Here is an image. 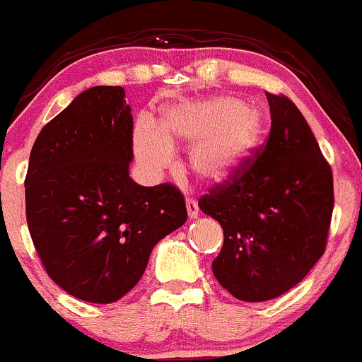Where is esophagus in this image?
<instances>
[{"mask_svg": "<svg viewBox=\"0 0 362 362\" xmlns=\"http://www.w3.org/2000/svg\"><path fill=\"white\" fill-rule=\"evenodd\" d=\"M185 206H187V214L190 220H196L199 216V206H197V202L194 199H187L185 201Z\"/></svg>", "mask_w": 362, "mask_h": 362, "instance_id": "34e87169", "label": "esophagus"}]
</instances>
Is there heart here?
Segmentation results:
<instances>
[{"label":"heart","instance_id":"heart-1","mask_svg":"<svg viewBox=\"0 0 362 362\" xmlns=\"http://www.w3.org/2000/svg\"><path fill=\"white\" fill-rule=\"evenodd\" d=\"M256 111L235 98H213L170 106L163 115V129L144 122L134 130V149L149 172H160L172 161V137L194 142L190 166L201 180L220 184L247 156L259 137Z\"/></svg>","mask_w":362,"mask_h":362}]
</instances>
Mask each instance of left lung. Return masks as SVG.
<instances>
[{"instance_id":"8db88e82","label":"left lung","mask_w":362,"mask_h":362,"mask_svg":"<svg viewBox=\"0 0 362 362\" xmlns=\"http://www.w3.org/2000/svg\"><path fill=\"white\" fill-rule=\"evenodd\" d=\"M266 98L264 144L199 199L223 228L214 276L245 303L275 299L311 272L327 249L335 202L332 168L303 113L284 94Z\"/></svg>"}]
</instances>
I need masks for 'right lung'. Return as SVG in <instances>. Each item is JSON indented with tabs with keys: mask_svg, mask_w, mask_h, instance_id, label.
I'll return each mask as SVG.
<instances>
[{
	"mask_svg": "<svg viewBox=\"0 0 362 362\" xmlns=\"http://www.w3.org/2000/svg\"><path fill=\"white\" fill-rule=\"evenodd\" d=\"M134 120L120 86L78 94L35 139L25 214L46 273L70 296L110 304L141 280L163 237L187 221L172 184L129 177Z\"/></svg>",
	"mask_w": 362,
	"mask_h": 362,
	"instance_id": "1",
	"label": "right lung"
}]
</instances>
